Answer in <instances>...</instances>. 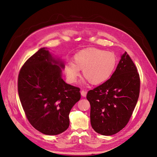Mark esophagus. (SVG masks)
<instances>
[{
	"label": "esophagus",
	"instance_id": "obj_1",
	"mask_svg": "<svg viewBox=\"0 0 157 157\" xmlns=\"http://www.w3.org/2000/svg\"><path fill=\"white\" fill-rule=\"evenodd\" d=\"M81 95L83 96V97H86V95H87V92L84 90H82L81 91Z\"/></svg>",
	"mask_w": 157,
	"mask_h": 157
}]
</instances>
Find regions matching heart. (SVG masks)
<instances>
[{"label":"heart","instance_id":"heart-1","mask_svg":"<svg viewBox=\"0 0 157 157\" xmlns=\"http://www.w3.org/2000/svg\"><path fill=\"white\" fill-rule=\"evenodd\" d=\"M117 57L111 52L96 48H88L76 53L74 63L65 67V72L71 82H75L82 70L83 77L92 85H100L109 79L115 70Z\"/></svg>","mask_w":157,"mask_h":157}]
</instances>
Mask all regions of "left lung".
I'll use <instances>...</instances> for the list:
<instances>
[{"mask_svg":"<svg viewBox=\"0 0 157 157\" xmlns=\"http://www.w3.org/2000/svg\"><path fill=\"white\" fill-rule=\"evenodd\" d=\"M140 89L136 67L125 52L111 77L87 94L90 104V123L94 131L110 136L123 129L135 109Z\"/></svg>","mask_w":157,"mask_h":157,"instance_id":"left-lung-1","label":"left lung"}]
</instances>
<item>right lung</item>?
Returning a JSON list of instances; mask_svg holds the SVG:
<instances>
[{
	"instance_id": "1",
	"label": "right lung",
	"mask_w": 157,
	"mask_h": 157,
	"mask_svg": "<svg viewBox=\"0 0 157 157\" xmlns=\"http://www.w3.org/2000/svg\"><path fill=\"white\" fill-rule=\"evenodd\" d=\"M57 64L64 68L41 48L24 63L18 75V94L25 115L36 129L47 135L67 129L70 111L81 97L80 88L63 80Z\"/></svg>"
}]
</instances>
